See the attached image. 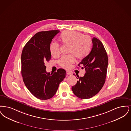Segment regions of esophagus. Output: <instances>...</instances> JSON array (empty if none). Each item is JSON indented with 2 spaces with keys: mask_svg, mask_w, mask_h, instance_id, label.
<instances>
[{
  "mask_svg": "<svg viewBox=\"0 0 131 131\" xmlns=\"http://www.w3.org/2000/svg\"><path fill=\"white\" fill-rule=\"evenodd\" d=\"M67 74L68 75H72V72H71L70 71H67Z\"/></svg>",
  "mask_w": 131,
  "mask_h": 131,
  "instance_id": "1",
  "label": "esophagus"
}]
</instances>
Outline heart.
Returning <instances> with one entry per match:
<instances>
[{"label": "heart", "instance_id": "obj_1", "mask_svg": "<svg viewBox=\"0 0 131 131\" xmlns=\"http://www.w3.org/2000/svg\"><path fill=\"white\" fill-rule=\"evenodd\" d=\"M60 40L64 45H68V53L59 61L61 67L69 69L75 61V57L78 59H83L90 53L91 48V40L88 36H84L81 33L75 31L66 30L60 36ZM51 56L58 57L60 55L59 45L52 42L49 46Z\"/></svg>", "mask_w": 131, "mask_h": 131}]
</instances>
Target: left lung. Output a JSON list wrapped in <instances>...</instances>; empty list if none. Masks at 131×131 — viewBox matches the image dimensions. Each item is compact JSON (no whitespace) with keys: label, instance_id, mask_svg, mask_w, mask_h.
Masks as SVG:
<instances>
[{"label":"left lung","instance_id":"obj_1","mask_svg":"<svg viewBox=\"0 0 131 131\" xmlns=\"http://www.w3.org/2000/svg\"><path fill=\"white\" fill-rule=\"evenodd\" d=\"M92 41L91 52L78 64L85 69V73L83 77L77 76L79 80L71 89L76 96L83 99L95 96L101 90L108 68V55L102 42L95 37Z\"/></svg>","mask_w":131,"mask_h":131}]
</instances>
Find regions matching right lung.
Instances as JSON below:
<instances>
[{
	"mask_svg": "<svg viewBox=\"0 0 131 131\" xmlns=\"http://www.w3.org/2000/svg\"><path fill=\"white\" fill-rule=\"evenodd\" d=\"M59 30L36 33L23 49L21 61L23 81L30 92L40 100H47L56 93L66 71L59 68L54 73L47 72L45 63L51 59L49 46Z\"/></svg>",
	"mask_w": 131,
	"mask_h": 131,
	"instance_id": "obj_1",
	"label": "right lung"
}]
</instances>
